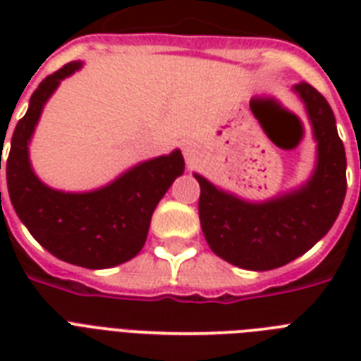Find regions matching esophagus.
I'll list each match as a JSON object with an SVG mask.
<instances>
[{
    "instance_id": "1",
    "label": "esophagus",
    "mask_w": 361,
    "mask_h": 361,
    "mask_svg": "<svg viewBox=\"0 0 361 361\" xmlns=\"http://www.w3.org/2000/svg\"><path fill=\"white\" fill-rule=\"evenodd\" d=\"M183 155H185L187 163L195 164L200 157V147L197 144H192V142H187L185 146H183Z\"/></svg>"
}]
</instances>
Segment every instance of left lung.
Instances as JSON below:
<instances>
[{"label":"left lung","mask_w":361,"mask_h":361,"mask_svg":"<svg viewBox=\"0 0 361 361\" xmlns=\"http://www.w3.org/2000/svg\"><path fill=\"white\" fill-rule=\"evenodd\" d=\"M292 92L303 103L317 142L313 172L266 200H247L195 172L198 215L209 249L238 268L266 271L292 262L328 234L347 192V157L330 104L307 82Z\"/></svg>","instance_id":"obj_1"}]
</instances>
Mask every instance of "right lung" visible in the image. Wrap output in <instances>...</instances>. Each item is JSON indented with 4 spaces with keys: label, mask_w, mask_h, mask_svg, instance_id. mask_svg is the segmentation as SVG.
I'll use <instances>...</instances> for the list:
<instances>
[{
    "label": "right lung",
    "mask_w": 361,
    "mask_h": 361,
    "mask_svg": "<svg viewBox=\"0 0 361 361\" xmlns=\"http://www.w3.org/2000/svg\"><path fill=\"white\" fill-rule=\"evenodd\" d=\"M82 65L71 61L33 92L27 112L11 138L7 189L20 221L48 252L75 266L104 269L120 266L142 251L153 209L183 174L185 161L180 149H174L136 163L92 191H59L41 181L31 166L30 142L48 99Z\"/></svg>",
    "instance_id": "right-lung-1"
}]
</instances>
